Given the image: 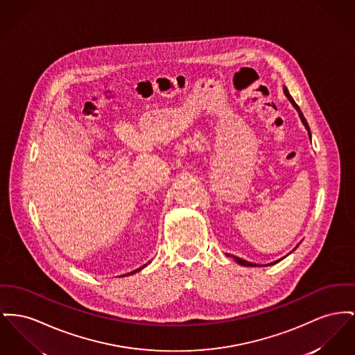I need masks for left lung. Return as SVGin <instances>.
I'll return each mask as SVG.
<instances>
[{
	"instance_id": "1",
	"label": "left lung",
	"mask_w": 355,
	"mask_h": 355,
	"mask_svg": "<svg viewBox=\"0 0 355 355\" xmlns=\"http://www.w3.org/2000/svg\"><path fill=\"white\" fill-rule=\"evenodd\" d=\"M284 94H286V96L288 98V101L291 102L292 105L296 108V111L299 112V116H300V119H302V122H303V125H306V128H307V131H309V135H310V138H311V134H310V127H309V123H307V121H306V118L303 116V114H302V111H300V108H299V105L295 103V101L292 99L291 95H290V92H288V89L284 87ZM297 247V245H296ZM233 259L240 264V266H244V267H256L257 264H253V263H250V261H245V260H243V259H240V257H236V256H233ZM282 260V259H280ZM280 260H277V261H280ZM277 261H273L271 264H267V266H272V264H276Z\"/></svg>"
}]
</instances>
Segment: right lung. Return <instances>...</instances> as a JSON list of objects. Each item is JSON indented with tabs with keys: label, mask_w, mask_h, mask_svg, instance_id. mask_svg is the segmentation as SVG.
<instances>
[{
	"label": "right lung",
	"mask_w": 355,
	"mask_h": 355,
	"mask_svg": "<svg viewBox=\"0 0 355 355\" xmlns=\"http://www.w3.org/2000/svg\"><path fill=\"white\" fill-rule=\"evenodd\" d=\"M144 267H145V266H144ZM144 267H142V268H144ZM142 268H138V270H135V271L130 272V273H127V275H132V273H135V272L141 271V270H142Z\"/></svg>",
	"instance_id": "right-lung-1"
}]
</instances>
